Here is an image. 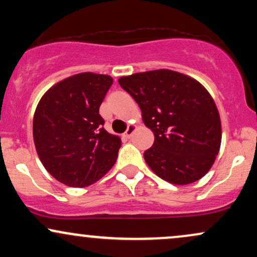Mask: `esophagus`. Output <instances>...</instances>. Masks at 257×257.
Returning a JSON list of instances; mask_svg holds the SVG:
<instances>
[{
	"mask_svg": "<svg viewBox=\"0 0 257 257\" xmlns=\"http://www.w3.org/2000/svg\"><path fill=\"white\" fill-rule=\"evenodd\" d=\"M135 131H137V125H135V124H129L128 128H126L125 133H124V137L128 138V139H131L132 135L134 134Z\"/></svg>",
	"mask_w": 257,
	"mask_h": 257,
	"instance_id": "34e87169",
	"label": "esophagus"
}]
</instances>
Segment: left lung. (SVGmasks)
Instances as JSON below:
<instances>
[{"label": "left lung", "mask_w": 257, "mask_h": 257, "mask_svg": "<svg viewBox=\"0 0 257 257\" xmlns=\"http://www.w3.org/2000/svg\"><path fill=\"white\" fill-rule=\"evenodd\" d=\"M141 108L155 143L144 153L147 166L174 185L202 179L221 145L219 110L197 79L173 70H152L118 79Z\"/></svg>", "instance_id": "8db88e82"}]
</instances>
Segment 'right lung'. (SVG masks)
Masks as SVG:
<instances>
[{"mask_svg": "<svg viewBox=\"0 0 257 257\" xmlns=\"http://www.w3.org/2000/svg\"><path fill=\"white\" fill-rule=\"evenodd\" d=\"M111 76L82 72L49 88L34 114V143L43 167L70 187H87L116 163L122 141L102 128L99 107Z\"/></svg>", "mask_w": 257, "mask_h": 257, "instance_id": "obj_1", "label": "right lung"}]
</instances>
